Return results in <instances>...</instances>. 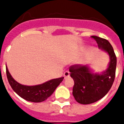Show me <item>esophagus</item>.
Instances as JSON below:
<instances>
[{
  "label": "esophagus",
  "mask_w": 124,
  "mask_h": 124,
  "mask_svg": "<svg viewBox=\"0 0 124 124\" xmlns=\"http://www.w3.org/2000/svg\"><path fill=\"white\" fill-rule=\"evenodd\" d=\"M70 73L69 71H67L64 72V77L65 78H66L67 77H70Z\"/></svg>",
  "instance_id": "esophagus-1"
}]
</instances>
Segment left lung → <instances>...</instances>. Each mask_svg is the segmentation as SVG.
Masks as SVG:
<instances>
[{
    "label": "left lung",
    "instance_id": "obj_1",
    "mask_svg": "<svg viewBox=\"0 0 124 124\" xmlns=\"http://www.w3.org/2000/svg\"><path fill=\"white\" fill-rule=\"evenodd\" d=\"M92 37L98 48L109 54L110 61L107 70L101 73H94L88 65L76 64L70 67V76L75 83L73 95L81 104H92L103 98L110 90L115 78L116 57L113 47L108 40L96 36Z\"/></svg>",
    "mask_w": 124,
    "mask_h": 124
}]
</instances>
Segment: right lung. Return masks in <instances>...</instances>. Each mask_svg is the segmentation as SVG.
<instances>
[{
    "label": "right lung",
    "instance_id": "right-lung-1",
    "mask_svg": "<svg viewBox=\"0 0 124 124\" xmlns=\"http://www.w3.org/2000/svg\"><path fill=\"white\" fill-rule=\"evenodd\" d=\"M6 75L9 84L16 94L24 100L32 102H41L49 98L62 82L64 77L54 78L36 85H24L14 80L6 66Z\"/></svg>",
    "mask_w": 124,
    "mask_h": 124
}]
</instances>
